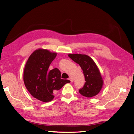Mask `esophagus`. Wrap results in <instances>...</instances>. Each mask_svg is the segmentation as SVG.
<instances>
[{
	"instance_id": "obj_1",
	"label": "esophagus",
	"mask_w": 134,
	"mask_h": 134,
	"mask_svg": "<svg viewBox=\"0 0 134 134\" xmlns=\"http://www.w3.org/2000/svg\"><path fill=\"white\" fill-rule=\"evenodd\" d=\"M69 79L70 80V82L72 83V82H73V81H74V79H73V78H72V77H70L69 78Z\"/></svg>"
}]
</instances>
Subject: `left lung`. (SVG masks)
Wrapping results in <instances>:
<instances>
[{"label":"left lung","mask_w":134,"mask_h":134,"mask_svg":"<svg viewBox=\"0 0 134 134\" xmlns=\"http://www.w3.org/2000/svg\"><path fill=\"white\" fill-rule=\"evenodd\" d=\"M68 56L79 65L84 75L86 82L83 87L79 90V93L88 98L98 94L102 88L103 80L93 60L87 55L69 54Z\"/></svg>","instance_id":"1"}]
</instances>
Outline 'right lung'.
I'll return each mask as SVG.
<instances>
[{"label": "right lung", "instance_id": "obj_1", "mask_svg": "<svg viewBox=\"0 0 134 134\" xmlns=\"http://www.w3.org/2000/svg\"><path fill=\"white\" fill-rule=\"evenodd\" d=\"M56 55V52L39 48L30 56L24 69L23 80L28 91L34 98L43 102L51 101L54 92L70 82L61 79V72L58 68L48 71Z\"/></svg>", "mask_w": 134, "mask_h": 134}]
</instances>
